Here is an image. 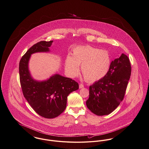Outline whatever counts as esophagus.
I'll list each match as a JSON object with an SVG mask.
<instances>
[{
	"mask_svg": "<svg viewBox=\"0 0 149 149\" xmlns=\"http://www.w3.org/2000/svg\"><path fill=\"white\" fill-rule=\"evenodd\" d=\"M83 87H84V86H83V84H79V88H80V89H81V88H83Z\"/></svg>",
	"mask_w": 149,
	"mask_h": 149,
	"instance_id": "34e87169",
	"label": "esophagus"
}]
</instances>
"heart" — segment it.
Masks as SVG:
<instances>
[{
    "label": "heart",
    "mask_w": 149,
    "mask_h": 149,
    "mask_svg": "<svg viewBox=\"0 0 149 149\" xmlns=\"http://www.w3.org/2000/svg\"><path fill=\"white\" fill-rule=\"evenodd\" d=\"M111 58L109 52L90 45L78 46L72 49L65 62V69L71 78L77 77L81 71L88 81L93 82L102 78L109 69Z\"/></svg>",
    "instance_id": "heart-1"
}]
</instances>
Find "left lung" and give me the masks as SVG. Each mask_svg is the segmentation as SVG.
<instances>
[{
  "label": "left lung",
  "instance_id": "1",
  "mask_svg": "<svg viewBox=\"0 0 149 149\" xmlns=\"http://www.w3.org/2000/svg\"><path fill=\"white\" fill-rule=\"evenodd\" d=\"M131 74L130 60L122 53L111 62L104 78L89 86L88 109L98 116L112 113L123 100Z\"/></svg>",
  "mask_w": 149,
  "mask_h": 149
}]
</instances>
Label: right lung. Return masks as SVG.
<instances>
[{
	"label": "right lung",
	"instance_id": "add662e5",
	"mask_svg": "<svg viewBox=\"0 0 149 149\" xmlns=\"http://www.w3.org/2000/svg\"><path fill=\"white\" fill-rule=\"evenodd\" d=\"M53 42L41 41L34 44L23 56L19 64L24 96L37 114L47 119L54 118L61 114L66 107L68 95L79 89L78 83L75 80L58 74L40 81L31 76L29 68L31 54L49 52Z\"/></svg>",
	"mask_w": 149,
	"mask_h": 149
}]
</instances>
